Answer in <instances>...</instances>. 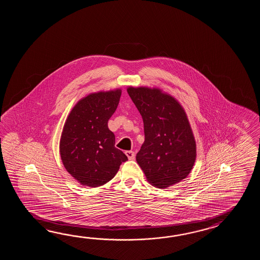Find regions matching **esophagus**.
<instances>
[{"label": "esophagus", "instance_id": "esophagus-1", "mask_svg": "<svg viewBox=\"0 0 260 260\" xmlns=\"http://www.w3.org/2000/svg\"><path fill=\"white\" fill-rule=\"evenodd\" d=\"M125 154L127 156L129 160H134V159H135V152L132 151V150H127V151H125Z\"/></svg>", "mask_w": 260, "mask_h": 260}]
</instances>
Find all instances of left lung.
Returning <instances> with one entry per match:
<instances>
[{
    "label": "left lung",
    "instance_id": "1",
    "mask_svg": "<svg viewBox=\"0 0 260 260\" xmlns=\"http://www.w3.org/2000/svg\"><path fill=\"white\" fill-rule=\"evenodd\" d=\"M140 112L145 141L136 156L151 185L165 188L188 177L196 159V143L182 107L159 89L129 87Z\"/></svg>",
    "mask_w": 260,
    "mask_h": 260
}]
</instances>
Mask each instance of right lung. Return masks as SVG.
Here are the masks:
<instances>
[{
	"label": "right lung",
	"instance_id": "right-lung-1",
	"mask_svg": "<svg viewBox=\"0 0 260 260\" xmlns=\"http://www.w3.org/2000/svg\"><path fill=\"white\" fill-rule=\"evenodd\" d=\"M121 94V89H116L88 94L68 116L59 145L61 160L82 185L91 188L104 185L128 160L115 148V136L108 127Z\"/></svg>",
	"mask_w": 260,
	"mask_h": 260
}]
</instances>
